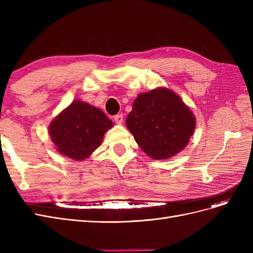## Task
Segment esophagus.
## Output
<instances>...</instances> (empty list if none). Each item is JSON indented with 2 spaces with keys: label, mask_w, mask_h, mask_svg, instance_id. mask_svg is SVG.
<instances>
[{
  "label": "esophagus",
  "mask_w": 253,
  "mask_h": 253,
  "mask_svg": "<svg viewBox=\"0 0 253 253\" xmlns=\"http://www.w3.org/2000/svg\"><path fill=\"white\" fill-rule=\"evenodd\" d=\"M114 120H115V122H116L117 125H121L122 122H124V115H122V114H117L116 116L114 117Z\"/></svg>",
  "instance_id": "1"
}]
</instances>
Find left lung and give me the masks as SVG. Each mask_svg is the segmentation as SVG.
I'll list each match as a JSON object with an SVG mask.
<instances>
[{
    "instance_id": "left-lung-1",
    "label": "left lung",
    "mask_w": 253,
    "mask_h": 253,
    "mask_svg": "<svg viewBox=\"0 0 253 253\" xmlns=\"http://www.w3.org/2000/svg\"><path fill=\"white\" fill-rule=\"evenodd\" d=\"M126 124L145 154L159 160L186 147L194 133L195 117L177 94L158 87L135 99Z\"/></svg>"
}]
</instances>
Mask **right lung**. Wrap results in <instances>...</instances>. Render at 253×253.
I'll return each instance as SVG.
<instances>
[{
	"label": "right lung",
	"instance_id": "right-lung-1",
	"mask_svg": "<svg viewBox=\"0 0 253 253\" xmlns=\"http://www.w3.org/2000/svg\"><path fill=\"white\" fill-rule=\"evenodd\" d=\"M112 126V120L101 110L75 100L50 122L48 131L60 154L83 160L101 144Z\"/></svg>",
	"mask_w": 253,
	"mask_h": 253
}]
</instances>
